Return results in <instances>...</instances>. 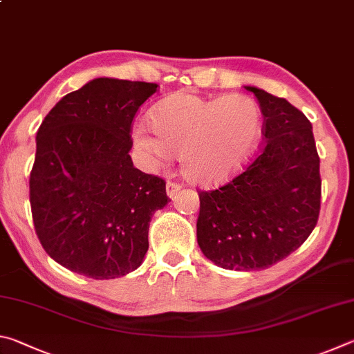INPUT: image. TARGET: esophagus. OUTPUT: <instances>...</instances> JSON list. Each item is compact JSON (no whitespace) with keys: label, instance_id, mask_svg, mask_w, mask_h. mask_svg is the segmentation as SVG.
<instances>
[{"label":"esophagus","instance_id":"34e87169","mask_svg":"<svg viewBox=\"0 0 354 354\" xmlns=\"http://www.w3.org/2000/svg\"><path fill=\"white\" fill-rule=\"evenodd\" d=\"M180 189H182V185H178L176 182H167L166 183V193H167V197H169V199H174V197L177 196V193Z\"/></svg>","mask_w":354,"mask_h":354}]
</instances>
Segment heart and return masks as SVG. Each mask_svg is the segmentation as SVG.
Listing matches in <instances>:
<instances>
[{
  "mask_svg": "<svg viewBox=\"0 0 354 354\" xmlns=\"http://www.w3.org/2000/svg\"><path fill=\"white\" fill-rule=\"evenodd\" d=\"M152 126L136 122L133 142L146 166L157 169L180 157L183 177L201 187L230 180L261 136V111L252 97H203L191 91L166 96L152 109Z\"/></svg>",
  "mask_w": 354,
  "mask_h": 354,
  "instance_id": "b5f03b06",
  "label": "heart"
}]
</instances>
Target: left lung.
Wrapping results in <instances>:
<instances>
[{"mask_svg": "<svg viewBox=\"0 0 354 354\" xmlns=\"http://www.w3.org/2000/svg\"><path fill=\"white\" fill-rule=\"evenodd\" d=\"M264 118L261 153L230 183L202 191L197 243L228 270H261L290 255L320 212V158L313 126L286 99L245 85Z\"/></svg>", "mask_w": 354, "mask_h": 354, "instance_id": "obj_1", "label": "left lung"}]
</instances>
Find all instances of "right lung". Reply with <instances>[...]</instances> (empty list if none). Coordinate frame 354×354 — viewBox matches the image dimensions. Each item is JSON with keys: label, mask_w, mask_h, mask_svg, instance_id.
<instances>
[{"label": "right lung", "mask_w": 354, "mask_h": 354, "mask_svg": "<svg viewBox=\"0 0 354 354\" xmlns=\"http://www.w3.org/2000/svg\"><path fill=\"white\" fill-rule=\"evenodd\" d=\"M157 84L97 77L68 93L37 132L30 208L55 263L93 280L138 269L149 222L169 199L163 178L133 167L130 126Z\"/></svg>", "instance_id": "1"}]
</instances>
